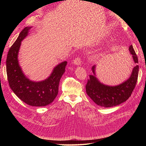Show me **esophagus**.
<instances>
[{
    "mask_svg": "<svg viewBox=\"0 0 146 146\" xmlns=\"http://www.w3.org/2000/svg\"><path fill=\"white\" fill-rule=\"evenodd\" d=\"M73 63H74V64L77 65V66L80 65V63H81V60H80V58H78H78H75V60L73 61Z\"/></svg>",
    "mask_w": 146,
    "mask_h": 146,
    "instance_id": "obj_1",
    "label": "esophagus"
}]
</instances>
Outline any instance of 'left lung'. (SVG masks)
Here are the masks:
<instances>
[{
	"label": "left lung",
	"mask_w": 146,
	"mask_h": 146,
	"mask_svg": "<svg viewBox=\"0 0 146 146\" xmlns=\"http://www.w3.org/2000/svg\"><path fill=\"white\" fill-rule=\"evenodd\" d=\"M129 50L135 64L138 63V56L131 45ZM96 66L92 67V75H90L86 85V91L88 96L97 105L105 108L112 107L125 102L130 98L135 89L138 80L139 66L136 65L132 70L130 77L118 85L110 86L101 83L96 77Z\"/></svg>",
	"instance_id": "8db88e82"
}]
</instances>
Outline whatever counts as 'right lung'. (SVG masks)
<instances>
[{"mask_svg": "<svg viewBox=\"0 0 146 146\" xmlns=\"http://www.w3.org/2000/svg\"><path fill=\"white\" fill-rule=\"evenodd\" d=\"M31 28L26 27L21 31L8 52L7 78L11 90L21 100L33 107H44L51 104L58 94L60 80L65 72L67 61L56 65L45 80L34 82L28 78L19 65L18 54L21 42L29 35Z\"/></svg>", "mask_w": 146, "mask_h": 146, "instance_id": "add662e5", "label": "right lung"}]
</instances>
